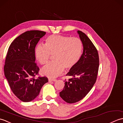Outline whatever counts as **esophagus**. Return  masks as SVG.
<instances>
[{"label":"esophagus","mask_w":123,"mask_h":123,"mask_svg":"<svg viewBox=\"0 0 123 123\" xmlns=\"http://www.w3.org/2000/svg\"><path fill=\"white\" fill-rule=\"evenodd\" d=\"M56 79H51V78H49V81L51 82V81H56Z\"/></svg>","instance_id":"obj_1"}]
</instances>
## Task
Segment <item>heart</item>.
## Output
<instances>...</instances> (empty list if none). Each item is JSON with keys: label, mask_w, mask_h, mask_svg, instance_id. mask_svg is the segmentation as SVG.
<instances>
[{"label": "heart", "mask_w": 123, "mask_h": 123, "mask_svg": "<svg viewBox=\"0 0 123 123\" xmlns=\"http://www.w3.org/2000/svg\"><path fill=\"white\" fill-rule=\"evenodd\" d=\"M83 43L79 38L52 35L45 41V45L38 44L35 49L36 60L42 65L49 62L52 55L55 62L44 67L42 73L49 77H56L66 70L76 66L81 57Z\"/></svg>", "instance_id": "obj_1"}]
</instances>
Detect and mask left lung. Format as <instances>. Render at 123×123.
<instances>
[{"mask_svg":"<svg viewBox=\"0 0 123 123\" xmlns=\"http://www.w3.org/2000/svg\"><path fill=\"white\" fill-rule=\"evenodd\" d=\"M83 46V53L78 63L70 70L66 75L71 77L65 80L63 89L60 96L68 103H75L87 95L95 84L99 69L98 51L88 36L78 31Z\"/></svg>","mask_w":123,"mask_h":123,"instance_id":"1","label":"left lung"}]
</instances>
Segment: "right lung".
Masks as SVG:
<instances>
[{"label":"right lung","instance_id":"1","mask_svg":"<svg viewBox=\"0 0 123 123\" xmlns=\"http://www.w3.org/2000/svg\"><path fill=\"white\" fill-rule=\"evenodd\" d=\"M45 34L41 31H27L16 38L8 50L5 75L12 92L22 101L34 100L48 82L46 77L35 78L40 70L35 62V48Z\"/></svg>","mask_w":123,"mask_h":123}]
</instances>
